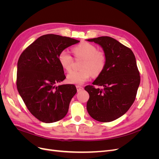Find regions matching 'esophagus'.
I'll return each instance as SVG.
<instances>
[{"label":"esophagus","mask_w":159,"mask_h":159,"mask_svg":"<svg viewBox=\"0 0 159 159\" xmlns=\"http://www.w3.org/2000/svg\"><path fill=\"white\" fill-rule=\"evenodd\" d=\"M76 88H77V90H78V91H80L81 90H83V89H84L83 87H81V86H80V85H77Z\"/></svg>","instance_id":"1"}]
</instances>
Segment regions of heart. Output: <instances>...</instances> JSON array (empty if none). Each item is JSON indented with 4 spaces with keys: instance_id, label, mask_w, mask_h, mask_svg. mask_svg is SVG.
Wrapping results in <instances>:
<instances>
[{
    "instance_id": "obj_1",
    "label": "heart",
    "mask_w": 159,
    "mask_h": 159,
    "mask_svg": "<svg viewBox=\"0 0 159 159\" xmlns=\"http://www.w3.org/2000/svg\"><path fill=\"white\" fill-rule=\"evenodd\" d=\"M76 57L83 58L84 61L80 71H71L67 75V82L70 84L82 85L89 80L91 75L98 76L102 73L106 65V56L102 51L88 42H82L72 49ZM58 60L61 68L66 71L71 69L73 59L69 53L63 50L58 56Z\"/></svg>"
}]
</instances>
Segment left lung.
<instances>
[{
    "instance_id": "1",
    "label": "left lung",
    "mask_w": 159,
    "mask_h": 159,
    "mask_svg": "<svg viewBox=\"0 0 159 159\" xmlns=\"http://www.w3.org/2000/svg\"><path fill=\"white\" fill-rule=\"evenodd\" d=\"M101 47L106 56L102 73L92 83L103 89L87 85L89 95L87 110L96 121L110 122L119 118L131 107L140 84V75L132 50L117 40L101 36L86 40Z\"/></svg>"
}]
</instances>
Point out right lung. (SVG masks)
Returning <instances> with one entry per match:
<instances>
[{"mask_svg":"<svg viewBox=\"0 0 159 159\" xmlns=\"http://www.w3.org/2000/svg\"><path fill=\"white\" fill-rule=\"evenodd\" d=\"M80 41L56 34L43 35L24 51L17 64L16 86L30 112L42 122L60 121L77 92L73 84L56 86L66 78L60 53Z\"/></svg>","mask_w":159,"mask_h":159,"instance_id":"add662e5","label":"right lung"}]
</instances>
